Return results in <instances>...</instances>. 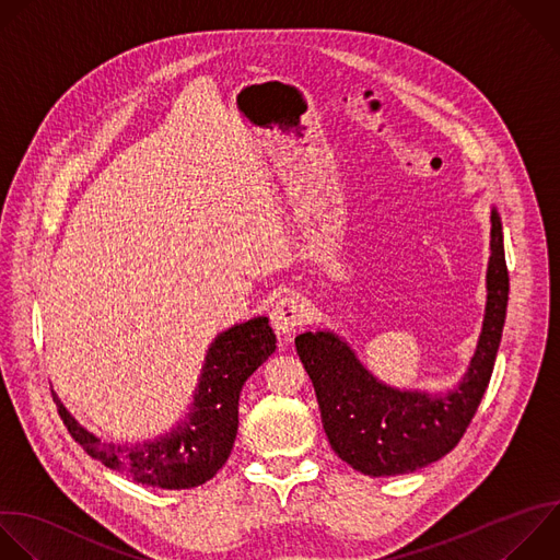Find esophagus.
I'll return each instance as SVG.
<instances>
[{
  "label": "esophagus",
  "mask_w": 560,
  "mask_h": 560,
  "mask_svg": "<svg viewBox=\"0 0 560 560\" xmlns=\"http://www.w3.org/2000/svg\"><path fill=\"white\" fill-rule=\"evenodd\" d=\"M270 318H272V327L277 329V334L288 336L296 327L307 323V310H305V305H303V301L299 296H283L272 307V316Z\"/></svg>",
  "instance_id": "obj_1"
}]
</instances>
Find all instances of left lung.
<instances>
[{"label":"left lung","mask_w":560,"mask_h":560,"mask_svg":"<svg viewBox=\"0 0 560 560\" xmlns=\"http://www.w3.org/2000/svg\"><path fill=\"white\" fill-rule=\"evenodd\" d=\"M490 222L483 327L470 366L453 392L433 396L381 383L334 331H305L294 338L316 392L325 435L351 468L371 477L413 472L442 459L464 438L492 376L510 292L494 209Z\"/></svg>","instance_id":"obj_1"}]
</instances>
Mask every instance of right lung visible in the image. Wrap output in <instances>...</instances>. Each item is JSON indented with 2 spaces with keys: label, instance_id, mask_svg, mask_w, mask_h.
I'll use <instances>...</instances> for the list:
<instances>
[{
  "label": "right lung",
  "instance_id": "1",
  "mask_svg": "<svg viewBox=\"0 0 560 560\" xmlns=\"http://www.w3.org/2000/svg\"><path fill=\"white\" fill-rule=\"evenodd\" d=\"M275 349L277 336L266 316L222 331L209 347L191 411L158 440L103 442L70 416L55 392L52 398L70 435L107 468L142 486L196 488L226 464L237 438L242 387Z\"/></svg>",
  "mask_w": 560,
  "mask_h": 560
}]
</instances>
